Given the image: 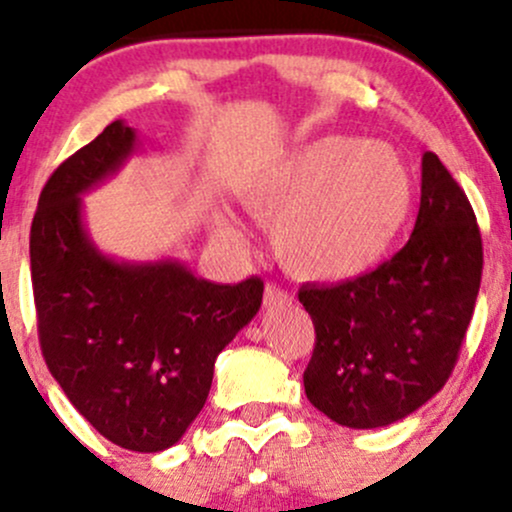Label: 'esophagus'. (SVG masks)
Instances as JSON below:
<instances>
[{"instance_id":"esophagus-1","label":"esophagus","mask_w":512,"mask_h":512,"mask_svg":"<svg viewBox=\"0 0 512 512\" xmlns=\"http://www.w3.org/2000/svg\"><path fill=\"white\" fill-rule=\"evenodd\" d=\"M286 301H291V296L286 294L284 289H279L277 284H267V289H265L267 306H277V303H286Z\"/></svg>"}]
</instances>
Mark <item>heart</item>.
<instances>
[{"label":"heart","instance_id":"heart-1","mask_svg":"<svg viewBox=\"0 0 512 512\" xmlns=\"http://www.w3.org/2000/svg\"><path fill=\"white\" fill-rule=\"evenodd\" d=\"M247 211L272 230L274 255L303 282H350L391 250L413 204L406 165L384 143L325 136L284 157L243 196ZM235 250L245 235L228 216L213 221Z\"/></svg>","mask_w":512,"mask_h":512}]
</instances>
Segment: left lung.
<instances>
[{
  "label": "left lung",
  "instance_id": "obj_1",
  "mask_svg": "<svg viewBox=\"0 0 512 512\" xmlns=\"http://www.w3.org/2000/svg\"><path fill=\"white\" fill-rule=\"evenodd\" d=\"M481 233L469 199L435 153L420 165L411 240L374 272L301 286L316 325L306 396L338 425L398 423L447 384L481 286Z\"/></svg>",
  "mask_w": 512,
  "mask_h": 512
}]
</instances>
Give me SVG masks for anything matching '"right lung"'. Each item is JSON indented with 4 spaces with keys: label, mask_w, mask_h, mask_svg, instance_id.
<instances>
[{
    "label": "right lung",
    "mask_w": 512,
    "mask_h": 512,
    "mask_svg": "<svg viewBox=\"0 0 512 512\" xmlns=\"http://www.w3.org/2000/svg\"><path fill=\"white\" fill-rule=\"evenodd\" d=\"M138 145L119 119L50 174L31 226V279L43 357L72 406L114 445L162 452L201 413L216 357L257 316L265 284H216L172 257L99 250L82 196Z\"/></svg>",
    "instance_id": "add662e5"
}]
</instances>
